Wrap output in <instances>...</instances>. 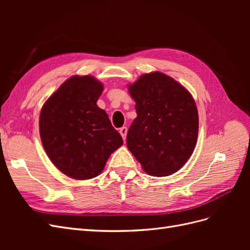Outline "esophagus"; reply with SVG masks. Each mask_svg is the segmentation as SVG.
<instances>
[{
  "instance_id": "esophagus-1",
  "label": "esophagus",
  "mask_w": 250,
  "mask_h": 250,
  "mask_svg": "<svg viewBox=\"0 0 250 250\" xmlns=\"http://www.w3.org/2000/svg\"><path fill=\"white\" fill-rule=\"evenodd\" d=\"M120 134L122 135V138H123V140L125 141L126 140V134H127V127H125V126H123V127H121L120 128Z\"/></svg>"
}]
</instances>
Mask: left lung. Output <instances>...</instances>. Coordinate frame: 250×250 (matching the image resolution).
Segmentation results:
<instances>
[{"mask_svg": "<svg viewBox=\"0 0 250 250\" xmlns=\"http://www.w3.org/2000/svg\"><path fill=\"white\" fill-rule=\"evenodd\" d=\"M128 90L138 115L127 133L128 149L150 175L177 172L192 155L198 137L192 95L161 72L142 75Z\"/></svg>", "mask_w": 250, "mask_h": 250, "instance_id": "obj_1", "label": "left lung"}]
</instances>
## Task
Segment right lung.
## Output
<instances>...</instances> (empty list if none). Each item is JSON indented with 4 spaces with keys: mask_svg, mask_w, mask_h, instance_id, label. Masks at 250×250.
I'll use <instances>...</instances> for the list:
<instances>
[{
    "mask_svg": "<svg viewBox=\"0 0 250 250\" xmlns=\"http://www.w3.org/2000/svg\"><path fill=\"white\" fill-rule=\"evenodd\" d=\"M102 92L103 84L93 76L76 75L42 105V146L55 167L71 178L98 176L109 155L123 145L107 113L97 105Z\"/></svg>",
    "mask_w": 250,
    "mask_h": 250,
    "instance_id": "1",
    "label": "right lung"
}]
</instances>
